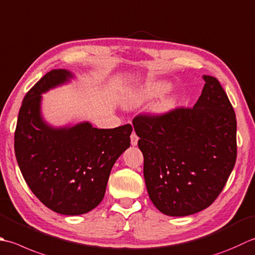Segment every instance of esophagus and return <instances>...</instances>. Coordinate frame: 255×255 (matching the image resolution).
Here are the masks:
<instances>
[{"mask_svg": "<svg viewBox=\"0 0 255 255\" xmlns=\"http://www.w3.org/2000/svg\"><path fill=\"white\" fill-rule=\"evenodd\" d=\"M138 136L134 132H132L131 134H130V141H131V144L132 146H137V143H138Z\"/></svg>", "mask_w": 255, "mask_h": 255, "instance_id": "esophagus-1", "label": "esophagus"}]
</instances>
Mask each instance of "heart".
Returning a JSON list of instances; mask_svg holds the SVG:
<instances>
[{
	"label": "heart",
	"mask_w": 255,
	"mask_h": 255,
	"mask_svg": "<svg viewBox=\"0 0 255 255\" xmlns=\"http://www.w3.org/2000/svg\"><path fill=\"white\" fill-rule=\"evenodd\" d=\"M171 87V84L167 81H157L150 84L144 85L137 93V99L140 102L149 101V99L156 98L161 96L162 94L168 92ZM177 96L170 95L166 98H163L161 102H159L156 106L153 107V113L157 115H162L170 111V109L176 105Z\"/></svg>",
	"instance_id": "1"
}]
</instances>
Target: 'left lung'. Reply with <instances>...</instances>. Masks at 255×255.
Masks as SVG:
<instances>
[{"label":"left lung","mask_w":255,"mask_h":255,"mask_svg":"<svg viewBox=\"0 0 255 255\" xmlns=\"http://www.w3.org/2000/svg\"><path fill=\"white\" fill-rule=\"evenodd\" d=\"M203 79L193 108L132 121L149 198L166 216L186 217L208 208L236 163V114L218 79Z\"/></svg>","instance_id":"1"}]
</instances>
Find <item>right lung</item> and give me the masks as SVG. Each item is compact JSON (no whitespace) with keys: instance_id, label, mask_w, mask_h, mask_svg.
<instances>
[{"instance_id":"add662e5","label":"right lung","mask_w":255,"mask_h":255,"mask_svg":"<svg viewBox=\"0 0 255 255\" xmlns=\"http://www.w3.org/2000/svg\"><path fill=\"white\" fill-rule=\"evenodd\" d=\"M53 69L25 95L14 134L19 170L32 192L65 216L87 213L102 202L114 163L130 146L131 125L98 129L88 122L54 127L42 115V94L71 82Z\"/></svg>"}]
</instances>
